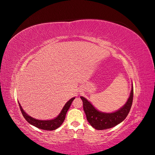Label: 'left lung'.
<instances>
[{"label":"left lung","instance_id":"obj_1","mask_svg":"<svg viewBox=\"0 0 155 155\" xmlns=\"http://www.w3.org/2000/svg\"><path fill=\"white\" fill-rule=\"evenodd\" d=\"M83 101V109L88 121L94 128L97 130H104L113 127L123 121L127 116L133 104V87L131 89L127 101L118 111L112 113H104L96 110L86 98L81 97Z\"/></svg>","mask_w":155,"mask_h":155}]
</instances>
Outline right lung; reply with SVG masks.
<instances>
[{"mask_svg":"<svg viewBox=\"0 0 155 155\" xmlns=\"http://www.w3.org/2000/svg\"><path fill=\"white\" fill-rule=\"evenodd\" d=\"M74 99L75 97H72V99H70L67 104L64 105L61 112V113L59 114V116L57 117V118L51 120H36L34 118H32V117H30V116L28 115L26 112L23 110L21 106L19 103H18V104H19L20 109L23 116H24L25 120L29 124L41 129L46 130H52L59 127L63 123V121L65 119V116H66L67 112L69 109L70 105L72 104V102Z\"/></svg>","mask_w":155,"mask_h":155,"instance_id":"right-lung-1","label":"right lung"}]
</instances>
